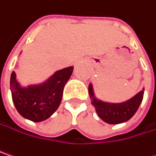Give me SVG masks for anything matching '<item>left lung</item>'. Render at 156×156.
<instances>
[{
	"label": "left lung",
	"mask_w": 156,
	"mask_h": 156,
	"mask_svg": "<svg viewBox=\"0 0 156 156\" xmlns=\"http://www.w3.org/2000/svg\"><path fill=\"white\" fill-rule=\"evenodd\" d=\"M92 105L95 107L98 116L109 124H119L129 120L137 111L142 100L144 91H140L131 99L121 104H108L96 100L94 97L92 86L88 87Z\"/></svg>",
	"instance_id": "1"
}]
</instances>
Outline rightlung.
Returning a JSON list of instances; mask_svg holds the SVG:
<instances>
[{
  "instance_id": "obj_1",
  "label": "right lung",
  "mask_w": 156,
  "mask_h": 156,
  "mask_svg": "<svg viewBox=\"0 0 156 156\" xmlns=\"http://www.w3.org/2000/svg\"><path fill=\"white\" fill-rule=\"evenodd\" d=\"M73 67L57 71L41 86L21 88L13 71L10 77V88L14 105L20 114L27 120L39 122L48 119L62 102L65 84L70 78Z\"/></svg>"
}]
</instances>
